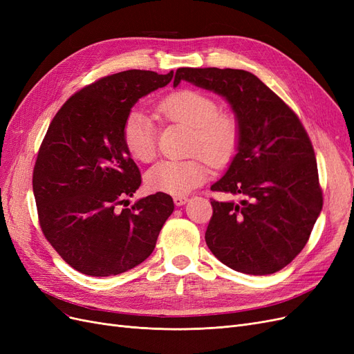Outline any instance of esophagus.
<instances>
[{"instance_id":"esophagus-1","label":"esophagus","mask_w":354,"mask_h":354,"mask_svg":"<svg viewBox=\"0 0 354 354\" xmlns=\"http://www.w3.org/2000/svg\"><path fill=\"white\" fill-rule=\"evenodd\" d=\"M189 199H187V196H174V203L177 207H181V205H185V203L187 202Z\"/></svg>"}]
</instances>
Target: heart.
Masks as SVG:
<instances>
[{"instance_id": "b5f03b06", "label": "heart", "mask_w": 354, "mask_h": 354, "mask_svg": "<svg viewBox=\"0 0 354 354\" xmlns=\"http://www.w3.org/2000/svg\"><path fill=\"white\" fill-rule=\"evenodd\" d=\"M158 112L169 122L190 128L192 155L202 153L212 165H224L236 152L241 136L238 118L220 112L211 95L190 88L178 90L160 100ZM122 143L136 160H152L156 155V130L151 118L140 111L128 115L122 125ZM207 177V160L196 155L185 160H160L146 173V185L153 192L181 196L202 185Z\"/></svg>"}]
</instances>
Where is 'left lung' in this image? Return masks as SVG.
I'll return each mask as SVG.
<instances>
[{"mask_svg":"<svg viewBox=\"0 0 354 354\" xmlns=\"http://www.w3.org/2000/svg\"><path fill=\"white\" fill-rule=\"evenodd\" d=\"M223 95L238 118L236 155L214 192L239 202L211 199L205 232L211 252L230 269L272 274L306 246L322 211L317 164L301 121L267 85L242 69L180 68V81Z\"/></svg>","mask_w":354,"mask_h":354,"instance_id":"8db88e82","label":"left lung"}]
</instances>
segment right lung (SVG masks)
<instances>
[{"label": "right lung", "instance_id": "right-lung-1", "mask_svg": "<svg viewBox=\"0 0 354 354\" xmlns=\"http://www.w3.org/2000/svg\"><path fill=\"white\" fill-rule=\"evenodd\" d=\"M171 78L173 71L113 73L75 93L53 118L32 187L42 233L75 270L115 276L155 250L174 202L158 192L121 208L142 185L122 143V125L138 99Z\"/></svg>", "mask_w": 354, "mask_h": 354}]
</instances>
